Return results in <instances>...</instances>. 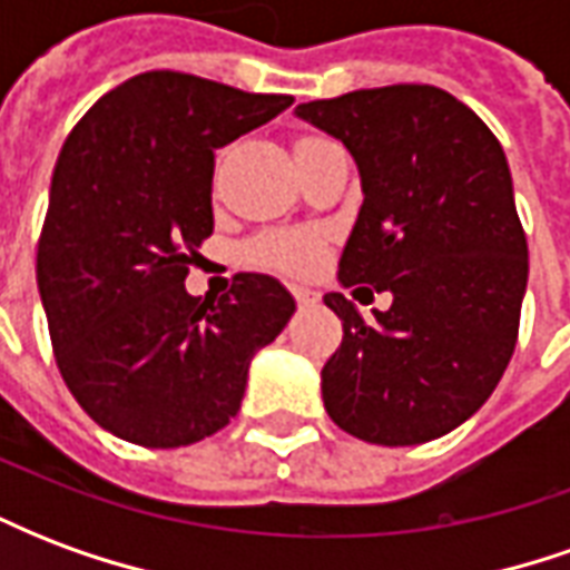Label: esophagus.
<instances>
[{"mask_svg": "<svg viewBox=\"0 0 570 570\" xmlns=\"http://www.w3.org/2000/svg\"><path fill=\"white\" fill-rule=\"evenodd\" d=\"M293 296H296L298 308H314L321 302V293L311 289V286H293Z\"/></svg>", "mask_w": 570, "mask_h": 570, "instance_id": "esophagus-1", "label": "esophagus"}]
</instances>
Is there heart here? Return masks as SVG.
Listing matches in <instances>:
<instances>
[{
	"label": "heart",
	"mask_w": 570,
	"mask_h": 570,
	"mask_svg": "<svg viewBox=\"0 0 570 570\" xmlns=\"http://www.w3.org/2000/svg\"><path fill=\"white\" fill-rule=\"evenodd\" d=\"M317 142V137H302L296 149ZM249 259L259 262L265 268L284 274H311L321 268L323 262V237L308 228H293V232H268L253 240Z\"/></svg>",
	"instance_id": "heart-1"
}]
</instances>
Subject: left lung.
<instances>
[{
  "mask_svg": "<svg viewBox=\"0 0 570 570\" xmlns=\"http://www.w3.org/2000/svg\"><path fill=\"white\" fill-rule=\"evenodd\" d=\"M296 116L357 161L363 207L338 281L394 293L372 321L342 293L323 296L345 330L321 372L323 406L375 445L436 440L489 400L519 338L528 244L507 155L433 85L311 100Z\"/></svg>",
  "mask_w": 570,
  "mask_h": 570,
  "instance_id": "left-lung-1",
  "label": "left lung"
}]
</instances>
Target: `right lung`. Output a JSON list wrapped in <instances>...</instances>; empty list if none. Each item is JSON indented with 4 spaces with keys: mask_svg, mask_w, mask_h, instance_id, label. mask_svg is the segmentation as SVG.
I'll list each match as a JSON object with an SVG mask.
<instances>
[{
    "mask_svg": "<svg viewBox=\"0 0 570 570\" xmlns=\"http://www.w3.org/2000/svg\"><path fill=\"white\" fill-rule=\"evenodd\" d=\"M289 104L151 69L104 94L63 142L36 281L69 394L121 440L176 449L223 430L253 354L296 311L268 274H235L219 298L186 293L213 235V151Z\"/></svg>",
    "mask_w": 570,
    "mask_h": 570,
    "instance_id": "obj_1",
    "label": "right lung"
}]
</instances>
